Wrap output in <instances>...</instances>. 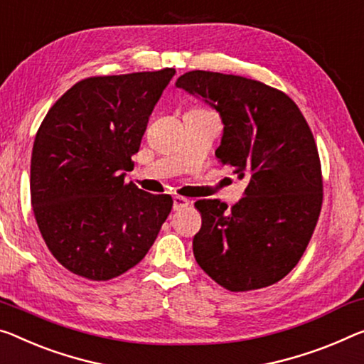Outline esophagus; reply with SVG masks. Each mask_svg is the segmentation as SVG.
I'll return each mask as SVG.
<instances>
[{"label": "esophagus", "mask_w": 364, "mask_h": 364, "mask_svg": "<svg viewBox=\"0 0 364 364\" xmlns=\"http://www.w3.org/2000/svg\"><path fill=\"white\" fill-rule=\"evenodd\" d=\"M188 205H190V201L187 198L178 197V195H176V197H174V210L176 211H181L183 208H187Z\"/></svg>", "instance_id": "obj_1"}]
</instances>
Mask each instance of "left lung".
Masks as SVG:
<instances>
[{"mask_svg":"<svg viewBox=\"0 0 364 364\" xmlns=\"http://www.w3.org/2000/svg\"><path fill=\"white\" fill-rule=\"evenodd\" d=\"M177 87L210 104L225 124L216 158L249 177L245 197L228 208L198 200L201 228L193 255L229 291L279 282L309 244L322 206L317 146L304 115L287 94L244 76L188 71Z\"/></svg>","mask_w":364,"mask_h":364,"instance_id":"1","label":"left lung"}]
</instances>
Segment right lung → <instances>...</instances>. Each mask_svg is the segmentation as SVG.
Instances as JSON below:
<instances>
[{
	"instance_id": "obj_1",
	"label": "right lung",
	"mask_w": 364,
	"mask_h": 364,
	"mask_svg": "<svg viewBox=\"0 0 364 364\" xmlns=\"http://www.w3.org/2000/svg\"><path fill=\"white\" fill-rule=\"evenodd\" d=\"M174 68L86 77L38 128L31 201L47 247L66 270L107 282L135 267L172 210L169 195L125 183L151 112Z\"/></svg>"
}]
</instances>
